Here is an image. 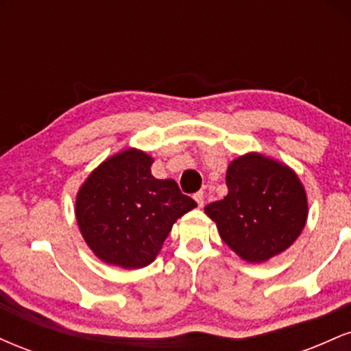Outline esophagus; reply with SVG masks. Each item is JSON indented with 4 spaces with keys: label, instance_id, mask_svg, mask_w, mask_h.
I'll use <instances>...</instances> for the list:
<instances>
[{
    "label": "esophagus",
    "instance_id": "34e87169",
    "mask_svg": "<svg viewBox=\"0 0 351 351\" xmlns=\"http://www.w3.org/2000/svg\"><path fill=\"white\" fill-rule=\"evenodd\" d=\"M195 201H196V203H198V206L199 208H203L204 206V195H203V193H196V195H195Z\"/></svg>",
    "mask_w": 351,
    "mask_h": 351
}]
</instances>
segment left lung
I'll return each mask as SVG.
<instances>
[{
  "mask_svg": "<svg viewBox=\"0 0 351 351\" xmlns=\"http://www.w3.org/2000/svg\"><path fill=\"white\" fill-rule=\"evenodd\" d=\"M226 184L224 199L208 204L204 213L241 259L265 263L295 243L307 223L308 201L291 167L249 152L229 163Z\"/></svg>",
  "mask_w": 351,
  "mask_h": 351,
  "instance_id": "1",
  "label": "left lung"
}]
</instances>
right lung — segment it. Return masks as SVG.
Wrapping results in <instances>:
<instances>
[{
    "instance_id": "right-lung-1",
    "label": "right lung",
    "mask_w": 351,
    "mask_h": 351,
    "mask_svg": "<svg viewBox=\"0 0 351 351\" xmlns=\"http://www.w3.org/2000/svg\"><path fill=\"white\" fill-rule=\"evenodd\" d=\"M152 163L148 153L127 148L104 160L79 188V231L102 263L128 271L147 267L176 219L196 208L175 180H156Z\"/></svg>"
}]
</instances>
